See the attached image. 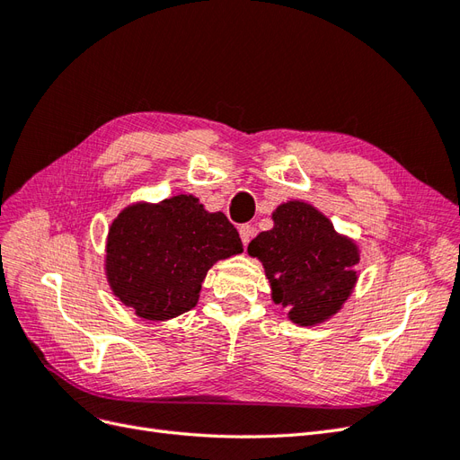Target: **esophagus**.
<instances>
[{"instance_id":"34e87169","label":"esophagus","mask_w":460,"mask_h":460,"mask_svg":"<svg viewBox=\"0 0 460 460\" xmlns=\"http://www.w3.org/2000/svg\"><path fill=\"white\" fill-rule=\"evenodd\" d=\"M255 232H257V230H255V226H252V225H242V226H240V238H242L243 245H247L249 242H252Z\"/></svg>"}]
</instances>
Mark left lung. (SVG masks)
<instances>
[{"instance_id": "left-lung-1", "label": "left lung", "mask_w": 460, "mask_h": 460, "mask_svg": "<svg viewBox=\"0 0 460 460\" xmlns=\"http://www.w3.org/2000/svg\"><path fill=\"white\" fill-rule=\"evenodd\" d=\"M272 220L274 228L261 232L249 243V255L262 261L272 299L288 309L291 323H324L351 296L357 282V245L303 201L280 205Z\"/></svg>"}]
</instances>
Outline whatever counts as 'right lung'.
Here are the masks:
<instances>
[{
  "mask_svg": "<svg viewBox=\"0 0 460 460\" xmlns=\"http://www.w3.org/2000/svg\"><path fill=\"white\" fill-rule=\"evenodd\" d=\"M243 252L238 230L198 198L136 203L115 218L107 238L113 294L147 320H169L196 307L207 270Z\"/></svg>",
  "mask_w": 460,
  "mask_h": 460,
  "instance_id": "right-lung-1",
  "label": "right lung"
}]
</instances>
